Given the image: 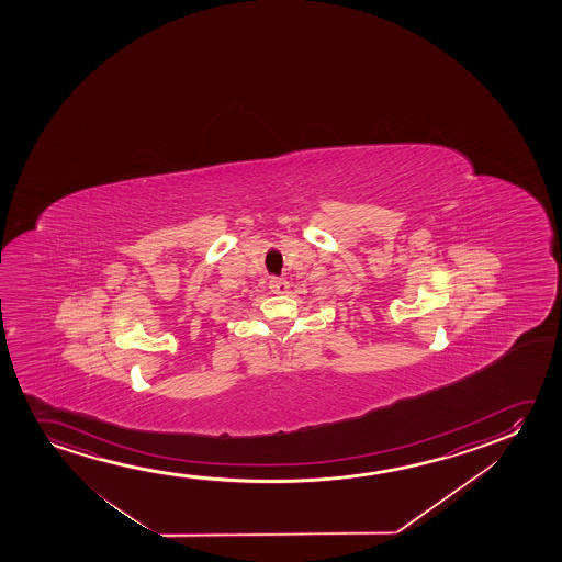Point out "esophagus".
I'll return each instance as SVG.
<instances>
[{"label": "esophagus", "mask_w": 562, "mask_h": 562, "mask_svg": "<svg viewBox=\"0 0 562 562\" xmlns=\"http://www.w3.org/2000/svg\"><path fill=\"white\" fill-rule=\"evenodd\" d=\"M270 292L274 293H285L288 292V288H290V282L285 280V278L272 277L269 280Z\"/></svg>", "instance_id": "esophagus-1"}]
</instances>
